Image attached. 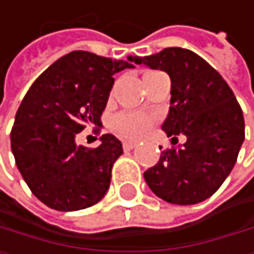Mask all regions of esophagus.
<instances>
[{"label":"esophagus","mask_w":254,"mask_h":254,"mask_svg":"<svg viewBox=\"0 0 254 254\" xmlns=\"http://www.w3.org/2000/svg\"><path fill=\"white\" fill-rule=\"evenodd\" d=\"M134 147H136V142H124V144H123V148H124L126 151L133 150Z\"/></svg>","instance_id":"esophagus-1"}]
</instances>
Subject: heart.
<instances>
[{
    "label": "heart",
    "instance_id": "obj_1",
    "mask_svg": "<svg viewBox=\"0 0 254 254\" xmlns=\"http://www.w3.org/2000/svg\"><path fill=\"white\" fill-rule=\"evenodd\" d=\"M153 127V118L141 112H121L112 118V130L123 139L137 141Z\"/></svg>",
    "mask_w": 254,
    "mask_h": 254
}]
</instances>
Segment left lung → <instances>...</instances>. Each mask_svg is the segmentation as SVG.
<instances>
[{"mask_svg":"<svg viewBox=\"0 0 254 254\" xmlns=\"http://www.w3.org/2000/svg\"><path fill=\"white\" fill-rule=\"evenodd\" d=\"M128 59L170 75V112L162 130L176 141L179 134L186 136L183 145L163 150L144 173L147 185L173 204L204 201L227 179L244 142L239 103L218 71L191 50L174 47Z\"/></svg>","mask_w":254,"mask_h":254,"instance_id":"obj_1","label":"left lung"}]
</instances>
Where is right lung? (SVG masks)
Masks as SVG:
<instances>
[{"label":"right lung","mask_w":254,"mask_h":254,"mask_svg":"<svg viewBox=\"0 0 254 254\" xmlns=\"http://www.w3.org/2000/svg\"><path fill=\"white\" fill-rule=\"evenodd\" d=\"M126 68L133 65L72 51L45 69L25 94L10 133L11 151L31 192L48 207L80 210L106 195L123 144L103 134L97 148H87L75 144V136L87 126H101L113 75Z\"/></svg>","instance_id":"1"}]
</instances>
